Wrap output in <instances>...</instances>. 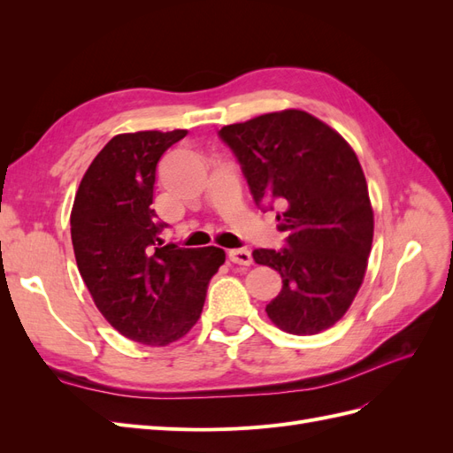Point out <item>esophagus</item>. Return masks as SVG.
I'll list each match as a JSON object with an SVG mask.
<instances>
[{
	"label": "esophagus",
	"mask_w": 453,
	"mask_h": 453,
	"mask_svg": "<svg viewBox=\"0 0 453 453\" xmlns=\"http://www.w3.org/2000/svg\"><path fill=\"white\" fill-rule=\"evenodd\" d=\"M228 258L230 263L234 265H243V266H250L253 263V257H251V251L250 250H243V248H238V250H228Z\"/></svg>",
	"instance_id": "1"
}]
</instances>
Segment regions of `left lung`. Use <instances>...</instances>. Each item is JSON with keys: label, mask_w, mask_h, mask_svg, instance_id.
I'll return each instance as SVG.
<instances>
[{"label": "left lung", "mask_w": 453, "mask_h": 453, "mask_svg": "<svg viewBox=\"0 0 453 453\" xmlns=\"http://www.w3.org/2000/svg\"><path fill=\"white\" fill-rule=\"evenodd\" d=\"M258 208L278 203L287 248L255 250L283 287L268 318L291 334H318L351 306L363 283L374 213L357 155L313 115L285 109L219 130Z\"/></svg>", "instance_id": "left-lung-1"}]
</instances>
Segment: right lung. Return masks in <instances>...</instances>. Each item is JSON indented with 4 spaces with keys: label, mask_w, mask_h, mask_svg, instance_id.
<instances>
[{
    "label": "right lung",
    "mask_w": 453,
    "mask_h": 453,
    "mask_svg": "<svg viewBox=\"0 0 453 453\" xmlns=\"http://www.w3.org/2000/svg\"><path fill=\"white\" fill-rule=\"evenodd\" d=\"M187 130L119 134L81 180L72 210L77 268L113 328L145 346L180 340L198 321L221 248L164 245L150 208L157 164Z\"/></svg>",
    "instance_id": "obj_1"
}]
</instances>
